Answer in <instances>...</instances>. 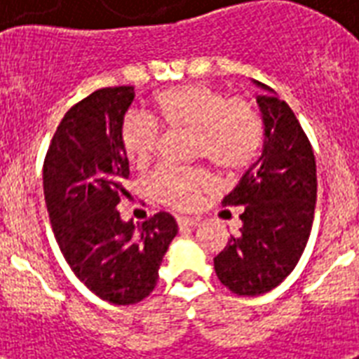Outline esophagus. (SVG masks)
<instances>
[{
  "label": "esophagus",
  "mask_w": 359,
  "mask_h": 359,
  "mask_svg": "<svg viewBox=\"0 0 359 359\" xmlns=\"http://www.w3.org/2000/svg\"><path fill=\"white\" fill-rule=\"evenodd\" d=\"M177 224H179L180 229H184V227H196L199 224V218H188V216H180L177 218Z\"/></svg>",
  "instance_id": "esophagus-1"
}]
</instances>
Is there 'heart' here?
Here are the masks:
<instances>
[{"label":"heart","instance_id":"1","mask_svg":"<svg viewBox=\"0 0 359 359\" xmlns=\"http://www.w3.org/2000/svg\"><path fill=\"white\" fill-rule=\"evenodd\" d=\"M152 119L168 130H191V154L207 158L225 173L250 168L261 151L264 123L250 100L205 83H182L163 89L152 98ZM160 130L152 121L128 114L121 121L119 147L126 162L143 169L156 152ZM212 180L205 169L163 168L149 182L152 196L180 210L196 207L210 190Z\"/></svg>","mask_w":359,"mask_h":359}]
</instances>
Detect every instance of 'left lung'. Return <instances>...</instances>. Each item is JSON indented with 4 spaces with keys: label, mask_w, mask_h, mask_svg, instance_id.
I'll return each instance as SVG.
<instances>
[{
    "label": "left lung",
    "mask_w": 359,
    "mask_h": 359,
    "mask_svg": "<svg viewBox=\"0 0 359 359\" xmlns=\"http://www.w3.org/2000/svg\"><path fill=\"white\" fill-rule=\"evenodd\" d=\"M264 123L262 154L224 197L244 207L242 229L214 257L222 283L238 296L276 289L300 261L317 201V163L294 111L266 93L257 97Z\"/></svg>",
    "instance_id": "8db88e82"
}]
</instances>
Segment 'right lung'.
<instances>
[{"instance_id": "obj_1", "label": "right lung", "mask_w": 359, "mask_h": 359, "mask_svg": "<svg viewBox=\"0 0 359 359\" xmlns=\"http://www.w3.org/2000/svg\"><path fill=\"white\" fill-rule=\"evenodd\" d=\"M134 87H104L65 114L48 147L44 199L61 253L76 278L98 298L130 306L151 294L158 268L177 235L171 214L158 212L135 227L117 205L128 179L119 126Z\"/></svg>"}]
</instances>
